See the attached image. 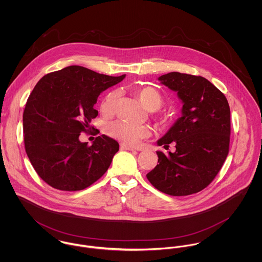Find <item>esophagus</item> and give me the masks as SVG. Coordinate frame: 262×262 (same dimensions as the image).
<instances>
[{
	"label": "esophagus",
	"mask_w": 262,
	"mask_h": 262,
	"mask_svg": "<svg viewBox=\"0 0 262 262\" xmlns=\"http://www.w3.org/2000/svg\"><path fill=\"white\" fill-rule=\"evenodd\" d=\"M120 149L121 150H130V151H133V150H137L134 147H131V146H128V145H125V144H121L120 145Z\"/></svg>",
	"instance_id": "obj_1"
}]
</instances>
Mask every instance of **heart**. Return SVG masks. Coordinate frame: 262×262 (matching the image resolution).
Segmentation results:
<instances>
[{"label":"heart","mask_w":262,"mask_h":262,"mask_svg":"<svg viewBox=\"0 0 262 262\" xmlns=\"http://www.w3.org/2000/svg\"><path fill=\"white\" fill-rule=\"evenodd\" d=\"M133 94L138 98L141 104L150 112L158 111L164 104V99L161 94L152 86H141L133 91ZM119 99V92L113 91L109 93L102 103V111L105 114H111L115 109ZM158 125L162 126L165 119L161 116L156 117ZM106 133L116 140L129 145H136L142 139L148 137L149 128L144 125H132L123 121H113L107 124Z\"/></svg>","instance_id":"b5f03b06"}]
</instances>
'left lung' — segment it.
<instances>
[{
	"mask_svg": "<svg viewBox=\"0 0 262 262\" xmlns=\"http://www.w3.org/2000/svg\"><path fill=\"white\" fill-rule=\"evenodd\" d=\"M158 80L178 93L182 117L157 141L176 151H156L158 164L146 177L151 185L170 195H188L208 187L229 152L230 107L224 94L203 76L169 73Z\"/></svg>",
	"mask_w": 262,
	"mask_h": 262,
	"instance_id": "1",
	"label": "left lung"
}]
</instances>
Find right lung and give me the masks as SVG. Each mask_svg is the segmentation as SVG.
Returning <instances> with one entry per match:
<instances>
[{
    "mask_svg": "<svg viewBox=\"0 0 262 262\" xmlns=\"http://www.w3.org/2000/svg\"><path fill=\"white\" fill-rule=\"evenodd\" d=\"M124 77L71 66L44 75L36 83L23 113L24 144L31 164L47 185L80 190L108 170L118 142L102 135L89 146L78 137L94 129L90 123L98 116L94 106L100 94Z\"/></svg>",
    "mask_w": 262,
    "mask_h": 262,
    "instance_id": "right-lung-1",
    "label": "right lung"
}]
</instances>
